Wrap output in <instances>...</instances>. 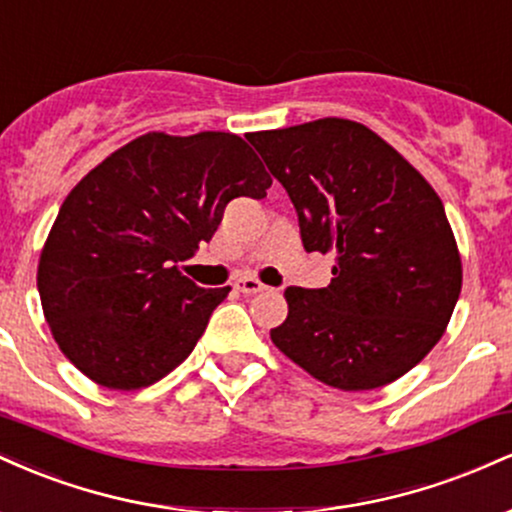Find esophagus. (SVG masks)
Wrapping results in <instances>:
<instances>
[{
  "label": "esophagus",
  "mask_w": 512,
  "mask_h": 512,
  "mask_svg": "<svg viewBox=\"0 0 512 512\" xmlns=\"http://www.w3.org/2000/svg\"><path fill=\"white\" fill-rule=\"evenodd\" d=\"M236 289L240 293H245V296H252V293H260L267 289V286H264L260 279H255V276H243V279L236 281Z\"/></svg>",
  "instance_id": "esophagus-1"
}]
</instances>
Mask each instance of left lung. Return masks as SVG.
I'll return each mask as SVG.
<instances>
[{"mask_svg": "<svg viewBox=\"0 0 512 512\" xmlns=\"http://www.w3.org/2000/svg\"><path fill=\"white\" fill-rule=\"evenodd\" d=\"M289 192L303 248L334 255L325 289L284 291L276 349L344 392L395 383L448 327L462 260L428 180L366 125L322 117L248 134Z\"/></svg>", "mask_w": 512, "mask_h": 512, "instance_id": "1", "label": "left lung"}]
</instances>
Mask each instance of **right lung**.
Returning a JSON list of instances; mask_svg holds the SVG:
<instances>
[{
    "instance_id": "1",
    "label": "right lung",
    "mask_w": 512,
    "mask_h": 512,
    "mask_svg": "<svg viewBox=\"0 0 512 512\" xmlns=\"http://www.w3.org/2000/svg\"><path fill=\"white\" fill-rule=\"evenodd\" d=\"M272 178L238 134L149 132L84 175L52 223L38 291L52 337L108 390L154 385L192 354L231 286L178 269L209 243L231 199Z\"/></svg>"
}]
</instances>
